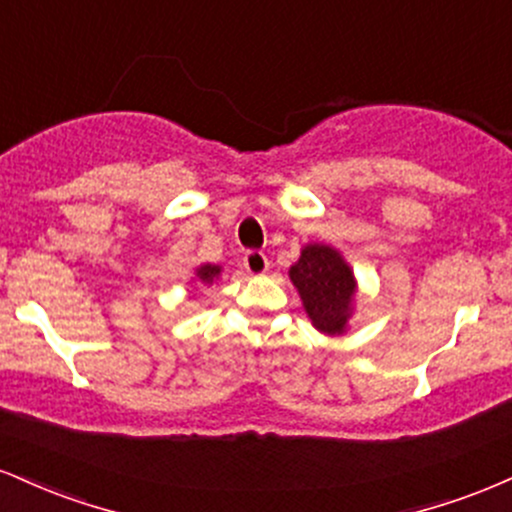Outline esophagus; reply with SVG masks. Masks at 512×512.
<instances>
[{"label": "esophagus", "instance_id": "34e87169", "mask_svg": "<svg viewBox=\"0 0 512 512\" xmlns=\"http://www.w3.org/2000/svg\"><path fill=\"white\" fill-rule=\"evenodd\" d=\"M243 267L248 269L250 274L260 276V274H267L269 272V260H267V255H264V252L250 250V252H245Z\"/></svg>", "mask_w": 512, "mask_h": 512}]
</instances>
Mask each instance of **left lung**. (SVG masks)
Instances as JSON below:
<instances>
[{"label": "left lung", "mask_w": 512, "mask_h": 512, "mask_svg": "<svg viewBox=\"0 0 512 512\" xmlns=\"http://www.w3.org/2000/svg\"><path fill=\"white\" fill-rule=\"evenodd\" d=\"M310 325L327 337L346 334L356 313L358 281L351 264L327 243H305L289 269Z\"/></svg>", "instance_id": "obj_1"}]
</instances>
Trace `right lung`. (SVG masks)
<instances>
[{
    "label": "right lung",
    "mask_w": 512,
    "mask_h": 512,
    "mask_svg": "<svg viewBox=\"0 0 512 512\" xmlns=\"http://www.w3.org/2000/svg\"><path fill=\"white\" fill-rule=\"evenodd\" d=\"M221 272H223L221 264H209V262H204V264H199V267L195 269V276H192L190 284L211 286L216 279H219ZM190 296H195V293H190Z\"/></svg>",
    "instance_id": "add662e5"
}]
</instances>
